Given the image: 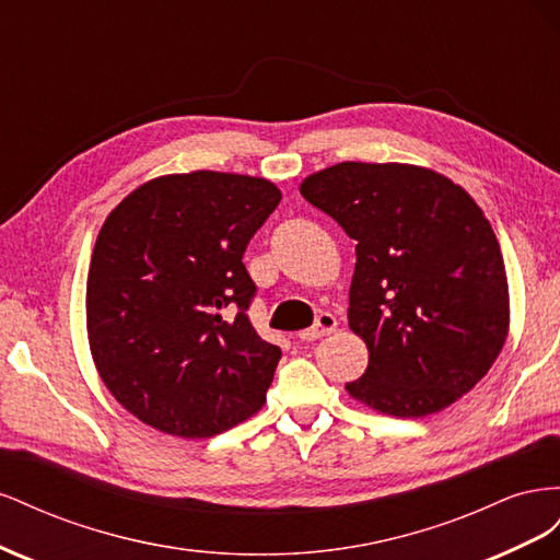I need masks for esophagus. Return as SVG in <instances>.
<instances>
[{
    "label": "esophagus",
    "instance_id": "1",
    "mask_svg": "<svg viewBox=\"0 0 560 560\" xmlns=\"http://www.w3.org/2000/svg\"><path fill=\"white\" fill-rule=\"evenodd\" d=\"M336 315H331V313H319L317 315V319H315V325L313 327H308V329H303V331H299V338L301 341H317V338H322V336H327V334H331L334 329H336Z\"/></svg>",
    "mask_w": 560,
    "mask_h": 560
}]
</instances>
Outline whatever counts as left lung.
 Returning <instances> with one entry per match:
<instances>
[{"label":"left lung","instance_id":"left-lung-1","mask_svg":"<svg viewBox=\"0 0 560 560\" xmlns=\"http://www.w3.org/2000/svg\"><path fill=\"white\" fill-rule=\"evenodd\" d=\"M301 196L358 243L348 325L369 366L346 389L371 409L422 418L493 366L510 329L502 252L460 186L404 163H338Z\"/></svg>","mask_w":560,"mask_h":560}]
</instances>
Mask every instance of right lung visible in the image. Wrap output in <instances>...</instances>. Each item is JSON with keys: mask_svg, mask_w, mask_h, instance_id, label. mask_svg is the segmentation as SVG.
Listing matches in <instances>:
<instances>
[{"mask_svg": "<svg viewBox=\"0 0 560 560\" xmlns=\"http://www.w3.org/2000/svg\"><path fill=\"white\" fill-rule=\"evenodd\" d=\"M280 198L266 179L198 171L147 182L107 217L89 341L100 378L147 425L202 439L264 406L282 352L252 327L243 254Z\"/></svg>", "mask_w": 560, "mask_h": 560, "instance_id": "right-lung-1", "label": "right lung"}]
</instances>
